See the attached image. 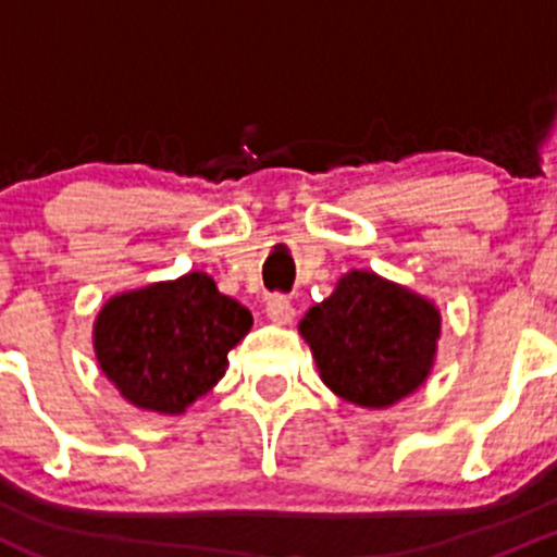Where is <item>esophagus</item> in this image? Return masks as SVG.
Segmentation results:
<instances>
[{
	"instance_id": "34e87169",
	"label": "esophagus",
	"mask_w": 557,
	"mask_h": 557,
	"mask_svg": "<svg viewBox=\"0 0 557 557\" xmlns=\"http://www.w3.org/2000/svg\"><path fill=\"white\" fill-rule=\"evenodd\" d=\"M267 314H269V320H274V323L283 325V323H290V320H294L296 310H294V305H290L288 296L272 294L267 299Z\"/></svg>"
}]
</instances>
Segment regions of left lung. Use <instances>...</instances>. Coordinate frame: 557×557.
<instances>
[{
  "label": "left lung",
  "instance_id": "obj_1",
  "mask_svg": "<svg viewBox=\"0 0 557 557\" xmlns=\"http://www.w3.org/2000/svg\"><path fill=\"white\" fill-rule=\"evenodd\" d=\"M323 383L358 404L391 407L429 377L440 312L374 272H350L299 325Z\"/></svg>",
  "mask_w": 557,
  "mask_h": 557
}]
</instances>
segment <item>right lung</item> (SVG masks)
I'll use <instances>...</instances> for the list:
<instances>
[{"label":"right lung","instance_id":"right-lung-1","mask_svg":"<svg viewBox=\"0 0 557 557\" xmlns=\"http://www.w3.org/2000/svg\"><path fill=\"white\" fill-rule=\"evenodd\" d=\"M252 314L205 272L121 294L94 325L99 367L132 404L180 414L226 374Z\"/></svg>","mask_w":557,"mask_h":557}]
</instances>
